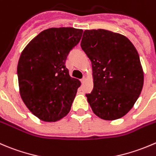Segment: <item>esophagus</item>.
Segmentation results:
<instances>
[{
	"label": "esophagus",
	"instance_id": "esophagus-1",
	"mask_svg": "<svg viewBox=\"0 0 156 156\" xmlns=\"http://www.w3.org/2000/svg\"><path fill=\"white\" fill-rule=\"evenodd\" d=\"M85 81H86V78H85V77H83V78L81 79V82L82 83V84H83V83L85 82Z\"/></svg>",
	"mask_w": 156,
	"mask_h": 156
}]
</instances>
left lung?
<instances>
[{
  "instance_id": "obj_1",
  "label": "left lung",
  "mask_w": 156,
  "mask_h": 156,
  "mask_svg": "<svg viewBox=\"0 0 156 156\" xmlns=\"http://www.w3.org/2000/svg\"><path fill=\"white\" fill-rule=\"evenodd\" d=\"M81 46L91 62L94 88L87 102L100 118H121L133 107L143 87V71L128 38L109 30H85Z\"/></svg>"
}]
</instances>
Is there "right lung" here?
<instances>
[{"instance_id":"obj_1","label":"right lung","mask_w":156,"mask_h":156,"mask_svg":"<svg viewBox=\"0 0 156 156\" xmlns=\"http://www.w3.org/2000/svg\"><path fill=\"white\" fill-rule=\"evenodd\" d=\"M82 33L72 27L47 29L21 53L17 66L20 94L27 108L41 120L57 121L70 111L81 82L69 75L66 61Z\"/></svg>"}]
</instances>
